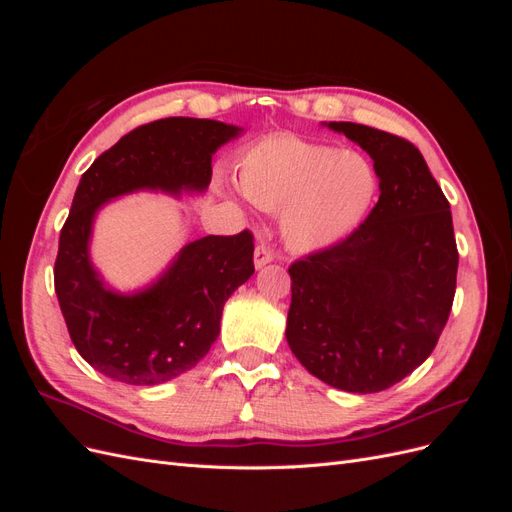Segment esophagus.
Wrapping results in <instances>:
<instances>
[{
  "mask_svg": "<svg viewBox=\"0 0 512 512\" xmlns=\"http://www.w3.org/2000/svg\"><path fill=\"white\" fill-rule=\"evenodd\" d=\"M273 258H275V254H273V250H271L269 245H265V243L256 245V250H254V265H256V269H262L265 265H269Z\"/></svg>",
  "mask_w": 512,
  "mask_h": 512,
  "instance_id": "esophagus-1",
  "label": "esophagus"
}]
</instances>
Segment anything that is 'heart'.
Returning a JSON list of instances; mask_svg holds the SVG:
<instances>
[{
	"instance_id": "obj_1",
	"label": "heart",
	"mask_w": 512,
	"mask_h": 512,
	"mask_svg": "<svg viewBox=\"0 0 512 512\" xmlns=\"http://www.w3.org/2000/svg\"><path fill=\"white\" fill-rule=\"evenodd\" d=\"M235 181L254 205L277 211L288 247L316 252L348 237L374 205L378 177L354 151L292 132L262 136L235 158Z\"/></svg>"
}]
</instances>
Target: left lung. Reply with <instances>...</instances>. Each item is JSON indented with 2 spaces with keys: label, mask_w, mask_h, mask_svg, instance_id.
Instances as JSON below:
<instances>
[{
  "label": "left lung",
  "mask_w": 512,
  "mask_h": 512,
  "mask_svg": "<svg viewBox=\"0 0 512 512\" xmlns=\"http://www.w3.org/2000/svg\"><path fill=\"white\" fill-rule=\"evenodd\" d=\"M329 128L369 153L380 198L346 239L292 262L286 339L318 380L378 393L427 359L451 314L459 265L451 205L406 138L352 121Z\"/></svg>",
  "instance_id": "8db88e82"
}]
</instances>
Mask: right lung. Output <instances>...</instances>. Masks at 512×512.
Instances as JSON below:
<instances>
[{"instance_id":"obj_1","label":"right lung","mask_w":512,"mask_h":512,"mask_svg":"<svg viewBox=\"0 0 512 512\" xmlns=\"http://www.w3.org/2000/svg\"><path fill=\"white\" fill-rule=\"evenodd\" d=\"M239 132L213 119H158L121 136L83 173L59 235L55 292L74 348L106 378L162 384L203 359L218 339L224 303L254 273V237L241 230L196 239L156 284L119 294L89 260L98 209L136 190H207L213 153Z\"/></svg>"}]
</instances>
